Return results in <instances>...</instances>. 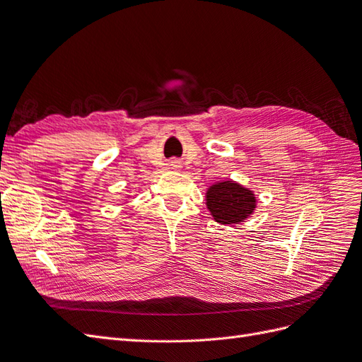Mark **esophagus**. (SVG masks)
Instances as JSON below:
<instances>
[{
  "mask_svg": "<svg viewBox=\"0 0 362 362\" xmlns=\"http://www.w3.org/2000/svg\"><path fill=\"white\" fill-rule=\"evenodd\" d=\"M180 166H181V164H180V161H177V160H173V161L170 163V168H172V169H180Z\"/></svg>",
  "mask_w": 362,
  "mask_h": 362,
  "instance_id": "34e87169",
  "label": "esophagus"
}]
</instances>
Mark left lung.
<instances>
[{
  "instance_id": "obj_1",
  "label": "left lung",
  "mask_w": 362,
  "mask_h": 362,
  "mask_svg": "<svg viewBox=\"0 0 362 362\" xmlns=\"http://www.w3.org/2000/svg\"><path fill=\"white\" fill-rule=\"evenodd\" d=\"M205 205L217 223L234 226L255 211L257 198L245 185L228 180L214 182L206 189Z\"/></svg>"
}]
</instances>
